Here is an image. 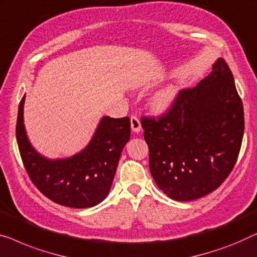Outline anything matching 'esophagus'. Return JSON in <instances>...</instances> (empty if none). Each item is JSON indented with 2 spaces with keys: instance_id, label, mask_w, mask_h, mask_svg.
Instances as JSON below:
<instances>
[{
  "instance_id": "34e87169",
  "label": "esophagus",
  "mask_w": 257,
  "mask_h": 257,
  "mask_svg": "<svg viewBox=\"0 0 257 257\" xmlns=\"http://www.w3.org/2000/svg\"><path fill=\"white\" fill-rule=\"evenodd\" d=\"M130 125H132V130L133 132H135V133H139L140 130H141V122H140V118L137 117V116H133L130 117Z\"/></svg>"
}]
</instances>
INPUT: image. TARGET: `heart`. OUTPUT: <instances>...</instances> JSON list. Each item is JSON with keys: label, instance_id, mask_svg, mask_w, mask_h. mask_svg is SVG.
Returning <instances> with one entry per match:
<instances>
[{"label": "heart", "instance_id": "obj_1", "mask_svg": "<svg viewBox=\"0 0 257 257\" xmlns=\"http://www.w3.org/2000/svg\"><path fill=\"white\" fill-rule=\"evenodd\" d=\"M176 91L173 88H166L162 91L154 100V107L157 110H164L171 106L173 99H175Z\"/></svg>", "mask_w": 257, "mask_h": 257}]
</instances>
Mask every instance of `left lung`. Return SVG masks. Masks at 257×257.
I'll use <instances>...</instances> for the list:
<instances>
[{
    "instance_id": "left-lung-1",
    "label": "left lung",
    "mask_w": 257,
    "mask_h": 257,
    "mask_svg": "<svg viewBox=\"0 0 257 257\" xmlns=\"http://www.w3.org/2000/svg\"><path fill=\"white\" fill-rule=\"evenodd\" d=\"M141 123L151 176L166 196L190 201L218 189L236 163L244 130L242 100L225 59L196 87L180 89L165 113Z\"/></svg>"
}]
</instances>
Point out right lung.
I'll use <instances>...</instances> for the list:
<instances>
[{
  "label": "right lung",
  "instance_id": "1",
  "mask_svg": "<svg viewBox=\"0 0 257 257\" xmlns=\"http://www.w3.org/2000/svg\"><path fill=\"white\" fill-rule=\"evenodd\" d=\"M22 97L16 139L22 162L34 185L57 204L74 208L100 204L109 192L120 156L130 139V118L104 116L86 149L66 160H46L29 143Z\"/></svg>",
  "mask_w": 257,
  "mask_h": 257
}]
</instances>
